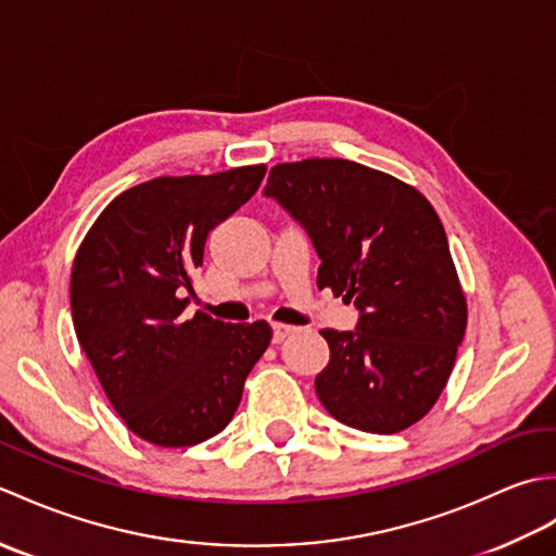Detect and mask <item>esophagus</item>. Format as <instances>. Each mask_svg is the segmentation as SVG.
Segmentation results:
<instances>
[{
  "mask_svg": "<svg viewBox=\"0 0 556 556\" xmlns=\"http://www.w3.org/2000/svg\"><path fill=\"white\" fill-rule=\"evenodd\" d=\"M293 332H296V327H291V325H281V323L271 325V339H275V344H281V341L291 337Z\"/></svg>",
  "mask_w": 556,
  "mask_h": 556,
  "instance_id": "34e87169",
  "label": "esophagus"
}]
</instances>
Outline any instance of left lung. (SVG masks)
<instances>
[{"label":"left lung","mask_w":556,"mask_h":556,"mask_svg":"<svg viewBox=\"0 0 556 556\" xmlns=\"http://www.w3.org/2000/svg\"><path fill=\"white\" fill-rule=\"evenodd\" d=\"M275 198L311 236L317 287L353 301V332L323 329L315 392L329 416L363 432L410 428L440 399L466 334V299L428 198L384 172L313 157L271 167Z\"/></svg>","instance_id":"left-lung-1"}]
</instances>
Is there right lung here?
<instances>
[{"label": "right lung", "instance_id": "obj_1", "mask_svg": "<svg viewBox=\"0 0 556 556\" xmlns=\"http://www.w3.org/2000/svg\"><path fill=\"white\" fill-rule=\"evenodd\" d=\"M265 164L210 176H157L102 210L71 269L80 349L128 430L193 446L227 428L269 346L265 320H186L210 231L253 198Z\"/></svg>", "mask_w": 556, "mask_h": 556}]
</instances>
